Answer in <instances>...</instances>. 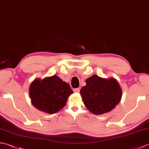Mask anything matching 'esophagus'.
I'll return each instance as SVG.
<instances>
[{
    "mask_svg": "<svg viewBox=\"0 0 149 149\" xmlns=\"http://www.w3.org/2000/svg\"><path fill=\"white\" fill-rule=\"evenodd\" d=\"M74 91L75 92V93H79V91H80V88H75L74 89Z\"/></svg>",
    "mask_w": 149,
    "mask_h": 149,
    "instance_id": "esophagus-1",
    "label": "esophagus"
}]
</instances>
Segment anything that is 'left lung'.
I'll use <instances>...</instances> for the list:
<instances>
[{
    "mask_svg": "<svg viewBox=\"0 0 149 149\" xmlns=\"http://www.w3.org/2000/svg\"><path fill=\"white\" fill-rule=\"evenodd\" d=\"M86 82L80 94L84 104L92 113L100 115L108 112L119 103L122 91L116 79H105L93 75Z\"/></svg>",
    "mask_w": 149,
    "mask_h": 149,
    "instance_id": "left-lung-1",
    "label": "left lung"
}]
</instances>
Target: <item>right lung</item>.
<instances>
[{
	"label": "right lung",
	"mask_w": 149,
	"mask_h": 149,
	"mask_svg": "<svg viewBox=\"0 0 149 149\" xmlns=\"http://www.w3.org/2000/svg\"><path fill=\"white\" fill-rule=\"evenodd\" d=\"M73 91L67 82L56 75L36 79L30 86V97L33 105L41 111L54 113L66 105Z\"/></svg>",
	"instance_id": "obj_1"
}]
</instances>
